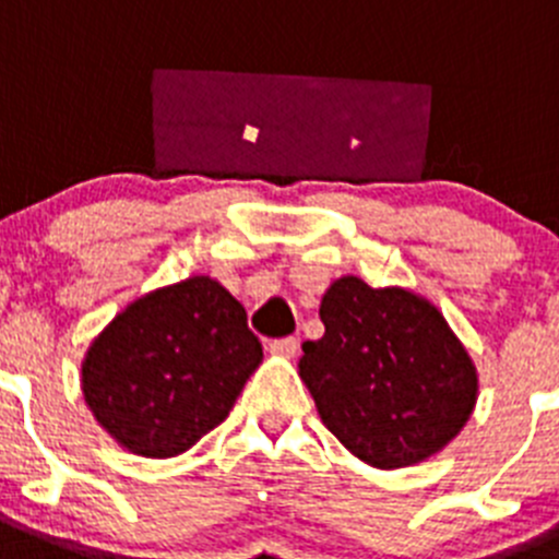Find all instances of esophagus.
Listing matches in <instances>:
<instances>
[{
  "label": "esophagus",
  "mask_w": 559,
  "mask_h": 559,
  "mask_svg": "<svg viewBox=\"0 0 559 559\" xmlns=\"http://www.w3.org/2000/svg\"><path fill=\"white\" fill-rule=\"evenodd\" d=\"M297 347H300V342H297L295 336L275 338V342H270V353H275V356H284V358H295Z\"/></svg>",
  "instance_id": "34e87169"
}]
</instances>
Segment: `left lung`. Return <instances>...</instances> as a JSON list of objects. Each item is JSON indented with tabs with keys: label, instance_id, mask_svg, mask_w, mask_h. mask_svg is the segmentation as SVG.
<instances>
[{
	"label": "left lung",
	"instance_id": "8db88e82",
	"mask_svg": "<svg viewBox=\"0 0 559 559\" xmlns=\"http://www.w3.org/2000/svg\"><path fill=\"white\" fill-rule=\"evenodd\" d=\"M325 336L304 342L300 378L320 419L378 468H403L444 450L477 403V369L444 314L400 286L356 275L322 295Z\"/></svg>",
	"mask_w": 559,
	"mask_h": 559
}]
</instances>
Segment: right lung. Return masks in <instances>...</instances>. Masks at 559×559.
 Here are the masks:
<instances>
[{
    "mask_svg": "<svg viewBox=\"0 0 559 559\" xmlns=\"http://www.w3.org/2000/svg\"><path fill=\"white\" fill-rule=\"evenodd\" d=\"M259 364L242 304L192 275L138 297L93 338L82 394L123 450L174 457L226 419Z\"/></svg>",
    "mask_w": 559,
    "mask_h": 559,
    "instance_id": "obj_1",
    "label": "right lung"
}]
</instances>
